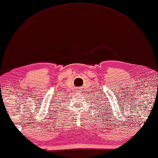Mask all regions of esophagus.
Masks as SVG:
<instances>
[{"instance_id": "1", "label": "esophagus", "mask_w": 158, "mask_h": 158, "mask_svg": "<svg viewBox=\"0 0 158 158\" xmlns=\"http://www.w3.org/2000/svg\"><path fill=\"white\" fill-rule=\"evenodd\" d=\"M78 91H80V90H78Z\"/></svg>"}]
</instances>
